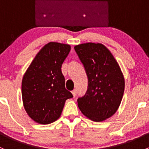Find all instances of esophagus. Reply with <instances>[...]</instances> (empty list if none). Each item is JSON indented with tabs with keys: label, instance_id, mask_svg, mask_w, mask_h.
<instances>
[{
	"label": "esophagus",
	"instance_id": "1",
	"mask_svg": "<svg viewBox=\"0 0 149 149\" xmlns=\"http://www.w3.org/2000/svg\"><path fill=\"white\" fill-rule=\"evenodd\" d=\"M72 94H73V97H76V89H74V90H73V91H72Z\"/></svg>",
	"mask_w": 149,
	"mask_h": 149
}]
</instances>
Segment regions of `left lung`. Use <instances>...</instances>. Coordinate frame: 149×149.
<instances>
[{"instance_id": "obj_1", "label": "left lung", "mask_w": 149, "mask_h": 149, "mask_svg": "<svg viewBox=\"0 0 149 149\" xmlns=\"http://www.w3.org/2000/svg\"><path fill=\"white\" fill-rule=\"evenodd\" d=\"M74 49L88 81L86 93L78 99L79 109L91 120H105L117 112L124 94L125 79L120 67L101 43H84Z\"/></svg>"}]
</instances>
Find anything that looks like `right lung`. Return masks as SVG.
Segmentation results:
<instances>
[{"label": "right lung", "instance_id": "add662e5", "mask_svg": "<svg viewBox=\"0 0 149 149\" xmlns=\"http://www.w3.org/2000/svg\"><path fill=\"white\" fill-rule=\"evenodd\" d=\"M70 45L50 42L43 47L22 79V101L26 113L39 124L47 125L61 117L68 99L73 97L65 86L61 71Z\"/></svg>", "mask_w": 149, "mask_h": 149}]
</instances>
